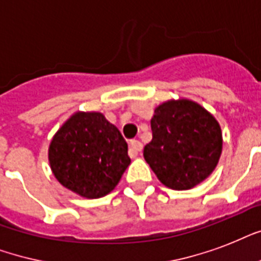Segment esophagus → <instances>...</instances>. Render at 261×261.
<instances>
[{"label":"esophagus","instance_id":"34e87169","mask_svg":"<svg viewBox=\"0 0 261 261\" xmlns=\"http://www.w3.org/2000/svg\"><path fill=\"white\" fill-rule=\"evenodd\" d=\"M142 150V143L139 142V141H131L130 142V150H128V154H130L131 159H134L138 155L139 151Z\"/></svg>","mask_w":261,"mask_h":261}]
</instances>
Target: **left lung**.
<instances>
[{"label": "left lung", "instance_id": "8db88e82", "mask_svg": "<svg viewBox=\"0 0 261 261\" xmlns=\"http://www.w3.org/2000/svg\"><path fill=\"white\" fill-rule=\"evenodd\" d=\"M151 131L153 139L143 149V157L168 188L191 190L218 165L221 126L198 102L188 98L164 101L154 110Z\"/></svg>", "mask_w": 261, "mask_h": 261}]
</instances>
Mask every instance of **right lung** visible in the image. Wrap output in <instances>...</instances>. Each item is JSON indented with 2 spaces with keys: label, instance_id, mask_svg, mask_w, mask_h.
<instances>
[{
  "label": "right lung",
  "instance_id": "obj_1",
  "mask_svg": "<svg viewBox=\"0 0 261 261\" xmlns=\"http://www.w3.org/2000/svg\"><path fill=\"white\" fill-rule=\"evenodd\" d=\"M48 163L65 188L98 199L118 186L131 160L120 131L101 112L77 111L51 139Z\"/></svg>",
  "mask_w": 261,
  "mask_h": 261
}]
</instances>
